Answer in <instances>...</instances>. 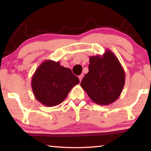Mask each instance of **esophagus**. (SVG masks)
I'll return each mask as SVG.
<instances>
[{
	"label": "esophagus",
	"mask_w": 151,
	"mask_h": 151,
	"mask_svg": "<svg viewBox=\"0 0 151 151\" xmlns=\"http://www.w3.org/2000/svg\"><path fill=\"white\" fill-rule=\"evenodd\" d=\"M83 76H84V75H83V74H82V75H81L80 76H78V78H79V80H80V81H82V79H83Z\"/></svg>",
	"instance_id": "34e87169"
}]
</instances>
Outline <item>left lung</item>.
Masks as SVG:
<instances>
[{"instance_id": "left-lung-1", "label": "left lung", "mask_w": 151, "mask_h": 151, "mask_svg": "<svg viewBox=\"0 0 151 151\" xmlns=\"http://www.w3.org/2000/svg\"><path fill=\"white\" fill-rule=\"evenodd\" d=\"M88 73L81 86L94 103L108 105L114 103L123 89L125 74L118 58L111 50L89 58Z\"/></svg>"}]
</instances>
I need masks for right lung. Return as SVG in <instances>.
I'll return each mask as SVG.
<instances>
[{
    "instance_id": "add662e5",
    "label": "right lung",
    "mask_w": 151,
    "mask_h": 151,
    "mask_svg": "<svg viewBox=\"0 0 151 151\" xmlns=\"http://www.w3.org/2000/svg\"><path fill=\"white\" fill-rule=\"evenodd\" d=\"M36 99L43 105L54 106L60 104L67 96L79 79L68 68L59 61L46 60L37 68L31 81Z\"/></svg>"
}]
</instances>
